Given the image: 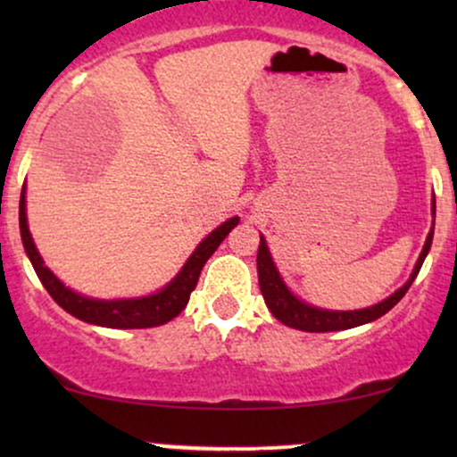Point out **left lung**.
<instances>
[{
    "label": "left lung",
    "mask_w": 457,
    "mask_h": 457,
    "mask_svg": "<svg viewBox=\"0 0 457 457\" xmlns=\"http://www.w3.org/2000/svg\"><path fill=\"white\" fill-rule=\"evenodd\" d=\"M432 217H436V199H432ZM432 238H434V221H432V229H429L426 238V245H423L421 255H419L417 264H414V269L411 272V279L403 283L402 287H397L391 296H386L385 301L376 303V305L365 307V309H354V312H335V309L313 307L292 295V290L286 286V281H283L279 270H277L275 262H272L266 238L264 236H260L258 281H260L262 296H264L266 307L270 309V313L279 320V322H283L290 328L307 330V333L345 330V328L361 327V324H367V322H374V320L385 316L386 312H391V309L402 301L403 295H406L408 287L412 286L414 277H417L419 270H421L423 260H426L429 246H432Z\"/></svg>",
    "instance_id": "1"
}]
</instances>
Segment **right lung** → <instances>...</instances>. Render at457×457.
I'll use <instances>...</instances> for the list:
<instances>
[{
    "label": "right lung",
    "instance_id": "right-lung-1",
    "mask_svg": "<svg viewBox=\"0 0 457 457\" xmlns=\"http://www.w3.org/2000/svg\"><path fill=\"white\" fill-rule=\"evenodd\" d=\"M240 219L232 217L228 221L212 229L206 238L195 246L188 260L185 262L180 272L161 287L159 292L148 296L139 298H113V301H103V298L83 296L79 292L71 290L62 283L57 277L45 266V260L40 258L38 249H36L34 238H31L28 228V212H25V187L21 191L19 202V228H21V240H23L25 253L34 266L36 275L43 281L45 290L49 292L51 298L60 305L64 312L71 313L87 324H96V327L107 328H150L161 327V324L170 322L176 318L182 309L187 307L188 296L195 290L199 272H202L204 264L208 258L217 251V246L223 243V238L238 225Z\"/></svg>",
    "mask_w": 457,
    "mask_h": 457
}]
</instances>
